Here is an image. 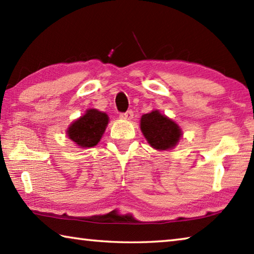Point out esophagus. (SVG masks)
I'll return each mask as SVG.
<instances>
[{
  "mask_svg": "<svg viewBox=\"0 0 254 254\" xmlns=\"http://www.w3.org/2000/svg\"><path fill=\"white\" fill-rule=\"evenodd\" d=\"M120 118H121L122 120H126V121H131V120L133 119V112L127 111V112H126V113L120 114Z\"/></svg>",
  "mask_w": 254,
  "mask_h": 254,
  "instance_id": "esophagus-1",
  "label": "esophagus"
}]
</instances>
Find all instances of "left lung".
I'll return each mask as SVG.
<instances>
[{
	"mask_svg": "<svg viewBox=\"0 0 254 254\" xmlns=\"http://www.w3.org/2000/svg\"><path fill=\"white\" fill-rule=\"evenodd\" d=\"M140 128L150 147L158 151L174 149L183 136V131L178 124L161 114L159 110L143 114L140 120Z\"/></svg>",
	"mask_w": 254,
	"mask_h": 254,
	"instance_id": "8db88e82",
	"label": "left lung"
}]
</instances>
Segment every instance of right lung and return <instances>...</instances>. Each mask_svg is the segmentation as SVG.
Instances as JSON below:
<instances>
[{"label":"right lung","instance_id":"obj_1","mask_svg":"<svg viewBox=\"0 0 254 254\" xmlns=\"http://www.w3.org/2000/svg\"><path fill=\"white\" fill-rule=\"evenodd\" d=\"M109 121V115L105 112L88 109L83 117L70 123L66 134L80 149L95 147L104 134Z\"/></svg>","mask_w":254,"mask_h":254}]
</instances>
